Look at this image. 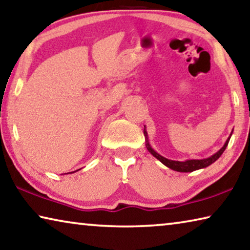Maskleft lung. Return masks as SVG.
I'll list each match as a JSON object with an SVG mask.
<instances>
[{
    "label": "left lung",
    "mask_w": 250,
    "mask_h": 250,
    "mask_svg": "<svg viewBox=\"0 0 250 250\" xmlns=\"http://www.w3.org/2000/svg\"><path fill=\"white\" fill-rule=\"evenodd\" d=\"M144 135L145 137L147 138V133L146 130L144 128ZM229 140H230V137L228 138V140L226 141V143H225V145L220 148L217 153L212 155V156L208 157V158H205V159H190V161H186V162H177V161H170V159H167L165 157L161 156V155L157 154L155 150L152 148V147L149 146L148 142L146 143V147L147 149L149 150V153L153 155V156L156 157L158 161H161L164 165L169 167V168L174 169L176 171H185V173H188V171H194L196 169H200V168H205V167L209 166L210 164H212L214 162L217 161V159L222 156V154L224 153V150L226 149V147L228 145V142Z\"/></svg>",
    "instance_id": "1"
}]
</instances>
